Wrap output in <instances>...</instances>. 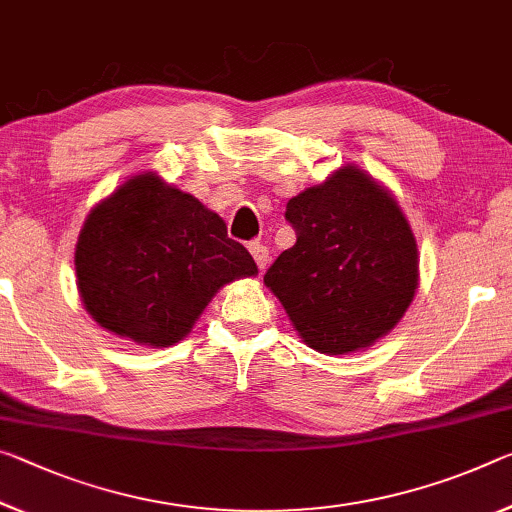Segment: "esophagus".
Returning <instances> with one entry per match:
<instances>
[{
    "instance_id": "1",
    "label": "esophagus",
    "mask_w": 512,
    "mask_h": 512,
    "mask_svg": "<svg viewBox=\"0 0 512 512\" xmlns=\"http://www.w3.org/2000/svg\"><path fill=\"white\" fill-rule=\"evenodd\" d=\"M248 250H250V255L255 257V262H257V266L259 269H266V266H269V262H271V253H269V248L264 246V243H259V241H253L248 246Z\"/></svg>"
}]
</instances>
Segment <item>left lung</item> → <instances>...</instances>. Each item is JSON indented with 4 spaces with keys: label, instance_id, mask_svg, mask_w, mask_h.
Listing matches in <instances>:
<instances>
[{
    "label": "left lung",
    "instance_id": "obj_1",
    "mask_svg": "<svg viewBox=\"0 0 512 512\" xmlns=\"http://www.w3.org/2000/svg\"><path fill=\"white\" fill-rule=\"evenodd\" d=\"M296 243L264 275L314 351L369 348L403 319L419 285L417 239L399 202L355 164L287 202Z\"/></svg>",
    "mask_w": 512,
    "mask_h": 512
}]
</instances>
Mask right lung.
<instances>
[{
	"label": "right lung",
	"mask_w": 512,
	"mask_h": 512,
	"mask_svg": "<svg viewBox=\"0 0 512 512\" xmlns=\"http://www.w3.org/2000/svg\"><path fill=\"white\" fill-rule=\"evenodd\" d=\"M75 275L97 326L134 344L168 348L189 335L218 289L253 278L257 264L227 237L221 216L148 170L86 216Z\"/></svg>",
	"instance_id": "add662e5"
}]
</instances>
